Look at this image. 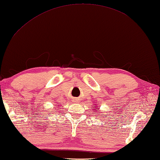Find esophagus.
<instances>
[{"mask_svg": "<svg viewBox=\"0 0 160 160\" xmlns=\"http://www.w3.org/2000/svg\"><path fill=\"white\" fill-rule=\"evenodd\" d=\"M74 102H79V99H74Z\"/></svg>", "mask_w": 160, "mask_h": 160, "instance_id": "34e87169", "label": "esophagus"}]
</instances>
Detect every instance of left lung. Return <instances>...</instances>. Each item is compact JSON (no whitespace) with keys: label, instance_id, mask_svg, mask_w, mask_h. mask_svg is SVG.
<instances>
[{"label":"left lung","instance_id":"8db88e82","mask_svg":"<svg viewBox=\"0 0 160 160\" xmlns=\"http://www.w3.org/2000/svg\"><path fill=\"white\" fill-rule=\"evenodd\" d=\"M97 108H99V107H97V106H96V107H94V108H94V110H97Z\"/></svg>","mask_w":160,"mask_h":160}]
</instances>
